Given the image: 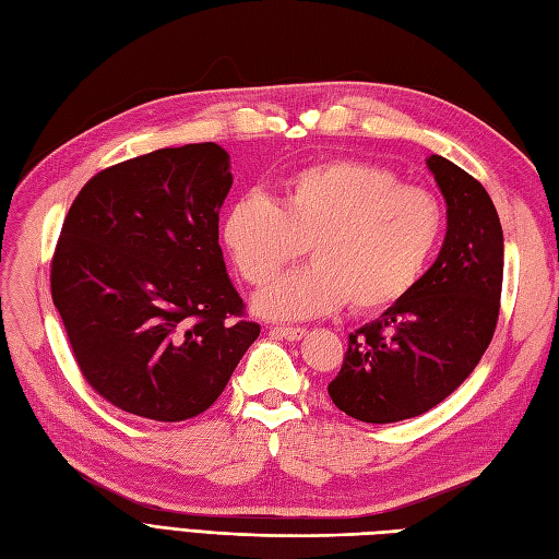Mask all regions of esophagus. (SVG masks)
Masks as SVG:
<instances>
[{"label": "esophagus", "instance_id": "1", "mask_svg": "<svg viewBox=\"0 0 559 559\" xmlns=\"http://www.w3.org/2000/svg\"><path fill=\"white\" fill-rule=\"evenodd\" d=\"M273 333L280 335V337H284V341L296 343V341H300L302 335H306V329H300V326H275Z\"/></svg>", "mask_w": 559, "mask_h": 559}]
</instances>
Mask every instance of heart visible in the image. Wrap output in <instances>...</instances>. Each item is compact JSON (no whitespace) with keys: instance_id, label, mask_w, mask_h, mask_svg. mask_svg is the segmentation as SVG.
Here are the masks:
<instances>
[{"instance_id":"heart-1","label":"heart","mask_w":559,"mask_h":559,"mask_svg":"<svg viewBox=\"0 0 559 559\" xmlns=\"http://www.w3.org/2000/svg\"><path fill=\"white\" fill-rule=\"evenodd\" d=\"M443 207L382 165L331 158L300 167L280 205L247 193L228 207L222 238L249 284H263L310 245L312 263L284 273L253 298L267 319H312L347 300L354 312L392 308L425 275L443 235Z\"/></svg>"}]
</instances>
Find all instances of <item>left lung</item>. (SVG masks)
I'll return each instance as SVG.
<instances>
[{"mask_svg": "<svg viewBox=\"0 0 559 559\" xmlns=\"http://www.w3.org/2000/svg\"><path fill=\"white\" fill-rule=\"evenodd\" d=\"M448 205L441 253L408 296L349 333L331 401L349 417L389 425L448 399L478 366L492 341L503 233L483 183L443 156L427 158Z\"/></svg>", "mask_w": 559, "mask_h": 559, "instance_id": "8db88e82", "label": "left lung"}]
</instances>
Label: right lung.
I'll return each mask as SVG.
<instances>
[{
  "mask_svg": "<svg viewBox=\"0 0 559 559\" xmlns=\"http://www.w3.org/2000/svg\"><path fill=\"white\" fill-rule=\"evenodd\" d=\"M228 167L214 142L151 151L97 173L64 216L50 296L83 380L130 415L205 413L261 333L218 247Z\"/></svg>",
  "mask_w": 559,
  "mask_h": 559,
  "instance_id": "right-lung-1",
  "label": "right lung"
}]
</instances>
